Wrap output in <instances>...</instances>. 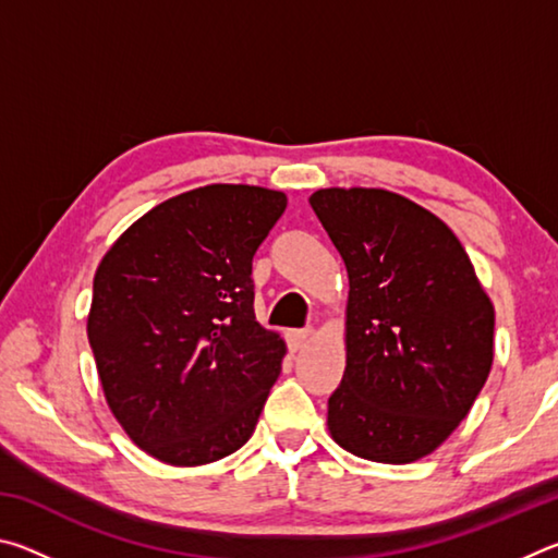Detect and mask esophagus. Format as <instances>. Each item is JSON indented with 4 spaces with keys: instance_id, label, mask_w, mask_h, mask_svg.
<instances>
[{
    "instance_id": "1",
    "label": "esophagus",
    "mask_w": 558,
    "mask_h": 558,
    "mask_svg": "<svg viewBox=\"0 0 558 558\" xmlns=\"http://www.w3.org/2000/svg\"><path fill=\"white\" fill-rule=\"evenodd\" d=\"M310 337H313V329H290L288 344L292 352H298V349L305 347L310 342Z\"/></svg>"
}]
</instances>
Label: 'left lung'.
I'll return each instance as SVG.
<instances>
[{
    "mask_svg": "<svg viewBox=\"0 0 558 558\" xmlns=\"http://www.w3.org/2000/svg\"><path fill=\"white\" fill-rule=\"evenodd\" d=\"M310 206L349 276L347 369L327 426L352 456L436 450L493 369L495 307L436 214L386 189H319Z\"/></svg>",
    "mask_w": 558,
    "mask_h": 558,
    "instance_id": "8db88e82",
    "label": "left lung"
}]
</instances>
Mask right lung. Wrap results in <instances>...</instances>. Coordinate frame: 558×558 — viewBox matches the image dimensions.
<instances>
[{"label":"right lung","instance_id":"add662e5","mask_svg":"<svg viewBox=\"0 0 558 558\" xmlns=\"http://www.w3.org/2000/svg\"><path fill=\"white\" fill-rule=\"evenodd\" d=\"M282 192L209 184L112 243L93 278L88 342L112 415L169 465H206L256 430L286 342L256 323L253 256Z\"/></svg>","mask_w":558,"mask_h":558}]
</instances>
